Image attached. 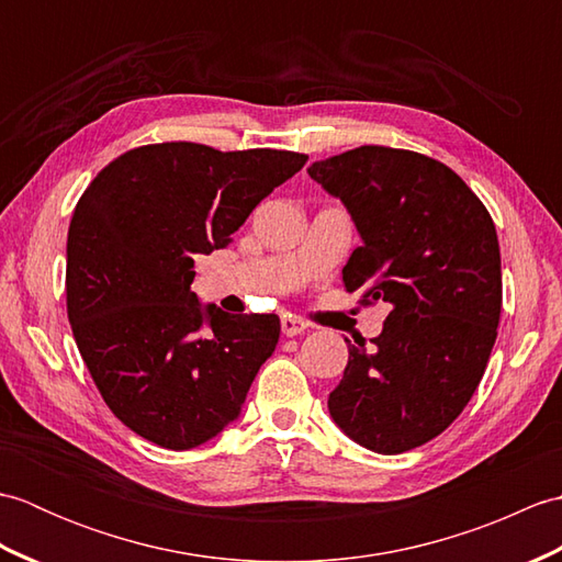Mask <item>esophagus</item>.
Wrapping results in <instances>:
<instances>
[{
    "instance_id": "1",
    "label": "esophagus",
    "mask_w": 562,
    "mask_h": 562,
    "mask_svg": "<svg viewBox=\"0 0 562 562\" xmlns=\"http://www.w3.org/2000/svg\"><path fill=\"white\" fill-rule=\"evenodd\" d=\"M306 330V324L302 318H296V316H292V314H288V316H282V333L288 338H294V336H302V333Z\"/></svg>"
}]
</instances>
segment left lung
<instances>
[{"instance_id": "left-lung-1", "label": "left lung", "mask_w": 562, "mask_h": 562, "mask_svg": "<svg viewBox=\"0 0 562 562\" xmlns=\"http://www.w3.org/2000/svg\"><path fill=\"white\" fill-rule=\"evenodd\" d=\"M308 176L342 200L362 236L345 290L389 306L372 345H348L330 417L376 453L420 447L461 415L497 338L503 270L491 212L449 166L408 149L364 145L314 161Z\"/></svg>"}]
</instances>
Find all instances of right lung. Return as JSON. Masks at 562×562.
<instances>
[{
	"label": "right lung",
	"instance_id": "obj_1",
	"mask_svg": "<svg viewBox=\"0 0 562 562\" xmlns=\"http://www.w3.org/2000/svg\"><path fill=\"white\" fill-rule=\"evenodd\" d=\"M306 159L164 142L121 154L83 190L67 234V316L105 405L139 437L193 449L241 413L280 318L202 306L195 256L229 244Z\"/></svg>",
	"mask_w": 562,
	"mask_h": 562
}]
</instances>
